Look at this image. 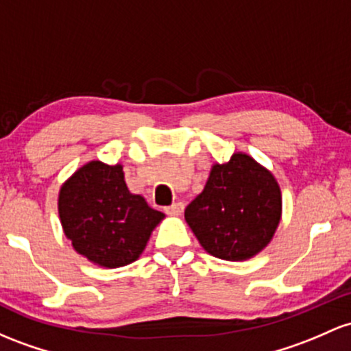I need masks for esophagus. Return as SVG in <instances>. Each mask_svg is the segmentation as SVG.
Returning a JSON list of instances; mask_svg holds the SVG:
<instances>
[{
    "instance_id": "obj_1",
    "label": "esophagus",
    "mask_w": 351,
    "mask_h": 351,
    "mask_svg": "<svg viewBox=\"0 0 351 351\" xmlns=\"http://www.w3.org/2000/svg\"><path fill=\"white\" fill-rule=\"evenodd\" d=\"M183 210H184V205L183 203H173L171 206H168V208H165V211H167L168 215H171V217H178V215H182L183 213Z\"/></svg>"
}]
</instances>
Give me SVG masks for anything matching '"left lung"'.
I'll return each mask as SVG.
<instances>
[{
  "instance_id": "1",
  "label": "left lung",
  "mask_w": 351,
  "mask_h": 351,
  "mask_svg": "<svg viewBox=\"0 0 351 351\" xmlns=\"http://www.w3.org/2000/svg\"><path fill=\"white\" fill-rule=\"evenodd\" d=\"M282 218V191L267 168L245 153L213 165L184 219L210 255L243 261L271 241Z\"/></svg>"
}]
</instances>
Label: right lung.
I'll return each instance as SVG.
<instances>
[{"label": "right lung", "instance_id": "add662e5", "mask_svg": "<svg viewBox=\"0 0 351 351\" xmlns=\"http://www.w3.org/2000/svg\"><path fill=\"white\" fill-rule=\"evenodd\" d=\"M61 226L73 248L105 268L133 263L165 215L130 193L121 165L90 161L63 183L58 196Z\"/></svg>", "mask_w": 351, "mask_h": 351}]
</instances>
